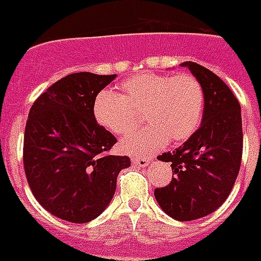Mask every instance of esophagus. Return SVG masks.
<instances>
[{
  "label": "esophagus",
  "instance_id": "1",
  "mask_svg": "<svg viewBox=\"0 0 261 261\" xmlns=\"http://www.w3.org/2000/svg\"><path fill=\"white\" fill-rule=\"evenodd\" d=\"M131 162L136 166H138V167H146V166L149 165V159H146V158H133Z\"/></svg>",
  "mask_w": 261,
  "mask_h": 261
}]
</instances>
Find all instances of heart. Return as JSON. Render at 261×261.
<instances>
[{
  "instance_id": "1",
  "label": "heart",
  "mask_w": 261,
  "mask_h": 261,
  "mask_svg": "<svg viewBox=\"0 0 261 261\" xmlns=\"http://www.w3.org/2000/svg\"><path fill=\"white\" fill-rule=\"evenodd\" d=\"M203 103V88L192 74L142 73L121 84V95L111 90L99 92L94 117L105 130L121 136L133 130L142 115L149 127L127 134L120 148L125 153L149 155L167 142L190 138L199 125Z\"/></svg>"
}]
</instances>
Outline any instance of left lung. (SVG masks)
Wrapping results in <instances>:
<instances>
[{
	"mask_svg": "<svg viewBox=\"0 0 261 261\" xmlns=\"http://www.w3.org/2000/svg\"><path fill=\"white\" fill-rule=\"evenodd\" d=\"M203 88L204 108L198 130L173 152L158 158L174 170L169 185L156 188L162 210L178 221L213 213L228 198L242 159L241 105L229 87L213 71L184 62Z\"/></svg>",
	"mask_w": 261,
	"mask_h": 261,
	"instance_id": "1",
	"label": "left lung"
}]
</instances>
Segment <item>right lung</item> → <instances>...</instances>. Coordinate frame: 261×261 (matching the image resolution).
<instances>
[{"label": "right lung", "instance_id": "add662e5", "mask_svg": "<svg viewBox=\"0 0 261 261\" xmlns=\"http://www.w3.org/2000/svg\"><path fill=\"white\" fill-rule=\"evenodd\" d=\"M73 73L42 92L29 112L23 165L34 198L58 219L88 223L106 209L127 156L109 155L117 140L94 117L96 95L115 80Z\"/></svg>", "mask_w": 261, "mask_h": 261}]
</instances>
